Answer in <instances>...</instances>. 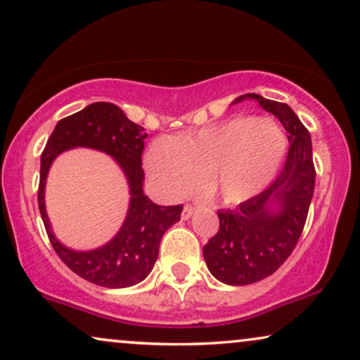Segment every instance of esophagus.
<instances>
[{
	"instance_id": "obj_1",
	"label": "esophagus",
	"mask_w": 360,
	"mask_h": 360,
	"mask_svg": "<svg viewBox=\"0 0 360 360\" xmlns=\"http://www.w3.org/2000/svg\"><path fill=\"white\" fill-rule=\"evenodd\" d=\"M197 212V208L193 207V205H185L184 207V212H181V220H188L191 218V214Z\"/></svg>"
}]
</instances>
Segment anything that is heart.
<instances>
[{"instance_id":"heart-1","label":"heart","mask_w":360,"mask_h":360,"mask_svg":"<svg viewBox=\"0 0 360 360\" xmlns=\"http://www.w3.org/2000/svg\"><path fill=\"white\" fill-rule=\"evenodd\" d=\"M288 137L276 120L233 117L170 139L146 153L147 174L167 197L188 193L205 179L208 193L225 205L256 197L281 170Z\"/></svg>"}]
</instances>
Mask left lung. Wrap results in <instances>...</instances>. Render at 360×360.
Returning <instances> with one entry per match:
<instances>
[{"instance_id": "1", "label": "left lung", "mask_w": 360, "mask_h": 360, "mask_svg": "<svg viewBox=\"0 0 360 360\" xmlns=\"http://www.w3.org/2000/svg\"><path fill=\"white\" fill-rule=\"evenodd\" d=\"M256 101L276 115L288 132L289 152L278 179L236 210L218 212L220 230L203 246L207 268L218 281L245 286L271 276L300 240L314 193L316 170L307 129L283 102L259 94L236 97Z\"/></svg>"}]
</instances>
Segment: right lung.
Here are the masks:
<instances>
[{
	"mask_svg": "<svg viewBox=\"0 0 360 360\" xmlns=\"http://www.w3.org/2000/svg\"><path fill=\"white\" fill-rule=\"evenodd\" d=\"M147 134L127 119L124 110L110 102H94L59 120L41 155L37 190L41 218L53 248L77 276L104 288H129L143 281L158 258L162 236L180 220L184 207H160L143 193L142 152ZM76 146L104 151L118 162L129 184V210L116 236L96 250L68 249L52 233L45 212L44 190L52 162L60 153Z\"/></svg>",
	"mask_w": 360,
	"mask_h": 360,
	"instance_id": "add662e5",
	"label": "right lung"
}]
</instances>
